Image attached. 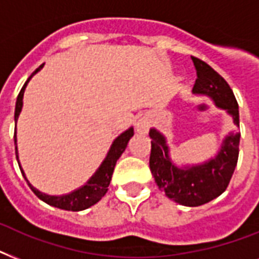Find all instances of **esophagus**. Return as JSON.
I'll list each match as a JSON object with an SVG mask.
<instances>
[{
	"instance_id": "esophagus-1",
	"label": "esophagus",
	"mask_w": 259,
	"mask_h": 259,
	"mask_svg": "<svg viewBox=\"0 0 259 259\" xmlns=\"http://www.w3.org/2000/svg\"><path fill=\"white\" fill-rule=\"evenodd\" d=\"M149 127H150V121L146 117L140 118V119L136 122V130H137V133L140 134L148 133Z\"/></svg>"
}]
</instances>
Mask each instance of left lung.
<instances>
[{"label": "left lung", "instance_id": "1", "mask_svg": "<svg viewBox=\"0 0 259 259\" xmlns=\"http://www.w3.org/2000/svg\"><path fill=\"white\" fill-rule=\"evenodd\" d=\"M197 79L193 94L207 95L219 109L226 110L239 127L238 102L229 83L200 59L192 56ZM152 138L149 166L158 189L179 204L197 207L213 200L225 192L235 170L239 154L241 132H233L223 140L221 150L215 157L197 165L179 168L169 157L165 137L158 130L150 129Z\"/></svg>", "mask_w": 259, "mask_h": 259}]
</instances>
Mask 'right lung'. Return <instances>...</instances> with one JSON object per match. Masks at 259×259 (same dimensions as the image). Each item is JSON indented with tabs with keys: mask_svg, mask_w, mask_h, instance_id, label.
Wrapping results in <instances>:
<instances>
[{
	"mask_svg": "<svg viewBox=\"0 0 259 259\" xmlns=\"http://www.w3.org/2000/svg\"><path fill=\"white\" fill-rule=\"evenodd\" d=\"M42 66L38 67L37 70L34 71L33 74L30 75L28 80L25 82V84L22 86L21 91L18 94L17 102H16V110H14V121L17 122V118L21 113L22 109V98H24V91H25V87L28 84V82L30 80V78L33 76L36 72L41 70ZM134 130L133 127H129V129L123 132L121 136H118L115 140H114L113 145L110 146V150L106 158L103 160V162L101 164V166L98 168V170L93 175V177L87 181L86 184L80 187V188L75 189L74 192L67 193V195H62V196H51V195H47V193L40 192L38 189H36L33 185L30 184L28 179H26L25 173L22 170L21 165H20V161H18V153H17V146H16V158L18 161V166L21 169L22 176L26 180L29 188L33 191V193L38 199H41L42 201H46L47 204L54 205V207H58L60 209H67V211H82V209H86L91 205H94L95 203L101 200L102 197L105 196L106 192H107V187H109L110 181H111V176H113L114 166L117 164V160L121 157V154L125 152L126 146H127V142L132 137H133ZM17 142L16 140V132H14V144ZM17 145V144H16Z\"/></svg>",
	"mask_w": 259,
	"mask_h": 259,
	"instance_id": "1",
	"label": "right lung"
}]
</instances>
